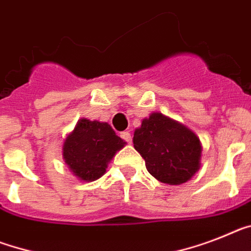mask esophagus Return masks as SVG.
Here are the masks:
<instances>
[{
	"label": "esophagus",
	"mask_w": 251,
	"mask_h": 251,
	"mask_svg": "<svg viewBox=\"0 0 251 251\" xmlns=\"http://www.w3.org/2000/svg\"><path fill=\"white\" fill-rule=\"evenodd\" d=\"M120 136H121L122 138V140H124V142H126V143H131V134H130L129 131H124V132H121V134H120Z\"/></svg>",
	"instance_id": "obj_1"
}]
</instances>
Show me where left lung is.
<instances>
[{"label": "left lung", "instance_id": "left-lung-1", "mask_svg": "<svg viewBox=\"0 0 251 251\" xmlns=\"http://www.w3.org/2000/svg\"><path fill=\"white\" fill-rule=\"evenodd\" d=\"M134 148L153 177L163 184L180 185L201 167V140L186 126L162 113H151L134 132Z\"/></svg>", "mask_w": 251, "mask_h": 251}]
</instances>
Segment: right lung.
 I'll return each instance as SVG.
<instances>
[{
    "instance_id": "1",
    "label": "right lung",
    "mask_w": 251,
    "mask_h": 251,
    "mask_svg": "<svg viewBox=\"0 0 251 251\" xmlns=\"http://www.w3.org/2000/svg\"><path fill=\"white\" fill-rule=\"evenodd\" d=\"M125 142L107 122L81 119L64 143V159L83 181H94L106 172L107 165Z\"/></svg>"
}]
</instances>
